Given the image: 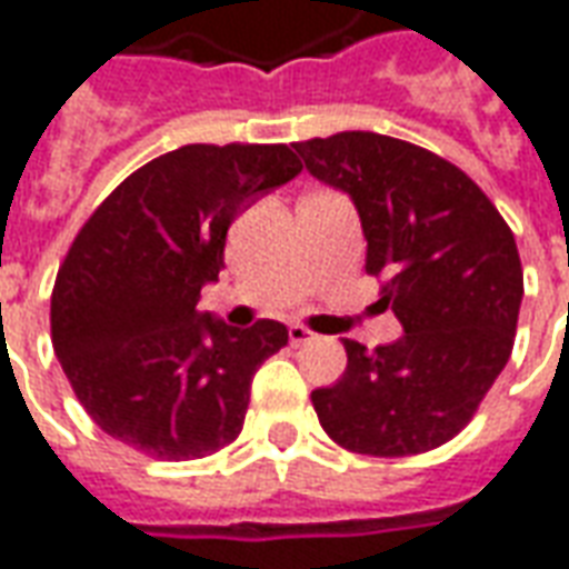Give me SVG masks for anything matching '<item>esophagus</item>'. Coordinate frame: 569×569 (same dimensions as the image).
Instances as JSON below:
<instances>
[{"instance_id": "obj_1", "label": "esophagus", "mask_w": 569, "mask_h": 569, "mask_svg": "<svg viewBox=\"0 0 569 569\" xmlns=\"http://www.w3.org/2000/svg\"><path fill=\"white\" fill-rule=\"evenodd\" d=\"M288 340H291V346H306L309 340H316V333L309 328H303V325H291V328H288Z\"/></svg>"}]
</instances>
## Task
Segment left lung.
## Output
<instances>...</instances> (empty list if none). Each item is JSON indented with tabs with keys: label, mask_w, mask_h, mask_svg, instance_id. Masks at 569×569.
Masks as SVG:
<instances>
[{
	"label": "left lung",
	"mask_w": 569,
	"mask_h": 569,
	"mask_svg": "<svg viewBox=\"0 0 569 569\" xmlns=\"http://www.w3.org/2000/svg\"><path fill=\"white\" fill-rule=\"evenodd\" d=\"M306 171L356 201L368 276H382L405 337L312 392L321 429L346 450L413 457L459 435L515 346L523 269L509 223L481 187L429 149L373 131L300 140Z\"/></svg>",
	"instance_id": "left-lung-1"
}]
</instances>
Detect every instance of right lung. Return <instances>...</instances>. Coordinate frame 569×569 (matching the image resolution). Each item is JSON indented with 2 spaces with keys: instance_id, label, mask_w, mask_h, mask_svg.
<instances>
[{
  "instance_id": "right-lung-1",
  "label": "right lung",
  "mask_w": 569,
  "mask_h": 569,
  "mask_svg": "<svg viewBox=\"0 0 569 569\" xmlns=\"http://www.w3.org/2000/svg\"><path fill=\"white\" fill-rule=\"evenodd\" d=\"M300 171L284 143H189L124 177L79 229L51 291V342L110 438L168 462L239 438L253 373L288 328L236 330L196 303L232 220Z\"/></svg>"
}]
</instances>
